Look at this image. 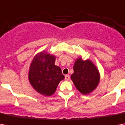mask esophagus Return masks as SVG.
I'll list each match as a JSON object with an SVG mask.
<instances>
[{
    "label": "esophagus",
    "mask_w": 125,
    "mask_h": 125,
    "mask_svg": "<svg viewBox=\"0 0 125 125\" xmlns=\"http://www.w3.org/2000/svg\"><path fill=\"white\" fill-rule=\"evenodd\" d=\"M69 79H70V76H69V75H65V80L67 81V80H69Z\"/></svg>",
    "instance_id": "obj_1"
}]
</instances>
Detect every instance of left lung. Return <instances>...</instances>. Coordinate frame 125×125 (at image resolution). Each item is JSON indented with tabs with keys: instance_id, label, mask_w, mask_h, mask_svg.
I'll list each match as a JSON object with an SVG mask.
<instances>
[{
	"instance_id": "obj_1",
	"label": "left lung",
	"mask_w": 125,
	"mask_h": 125,
	"mask_svg": "<svg viewBox=\"0 0 125 125\" xmlns=\"http://www.w3.org/2000/svg\"><path fill=\"white\" fill-rule=\"evenodd\" d=\"M73 70L71 79L82 94L88 95L97 88L101 78L100 73L90 60H83L81 57L78 58L74 62Z\"/></svg>"
}]
</instances>
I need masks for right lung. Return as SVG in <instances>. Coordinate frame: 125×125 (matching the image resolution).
Listing matches in <instances>:
<instances>
[{"label": "right lung", "instance_id": "add662e5", "mask_svg": "<svg viewBox=\"0 0 125 125\" xmlns=\"http://www.w3.org/2000/svg\"><path fill=\"white\" fill-rule=\"evenodd\" d=\"M56 56L42 51L35 55L28 71V80L38 93L43 96L54 93L61 80L65 78L60 67L55 65Z\"/></svg>", "mask_w": 125, "mask_h": 125}]
</instances>
